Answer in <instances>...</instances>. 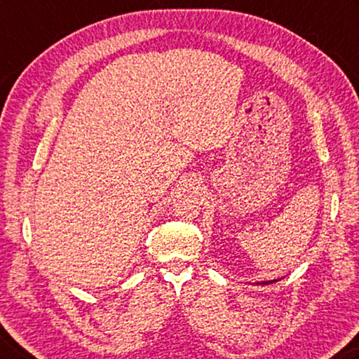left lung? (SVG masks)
Instances as JSON below:
<instances>
[{
  "mask_svg": "<svg viewBox=\"0 0 359 359\" xmlns=\"http://www.w3.org/2000/svg\"><path fill=\"white\" fill-rule=\"evenodd\" d=\"M271 283H275V281H264V283H257V284H264V285H266V284H271Z\"/></svg>",
  "mask_w": 359,
  "mask_h": 359,
  "instance_id": "1",
  "label": "left lung"
}]
</instances>
